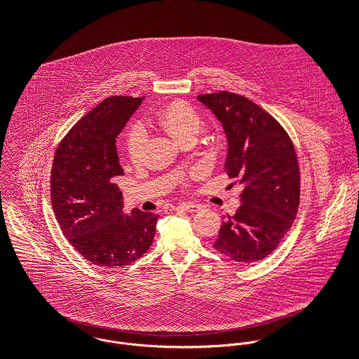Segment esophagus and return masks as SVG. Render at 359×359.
Here are the masks:
<instances>
[{"instance_id": "1", "label": "esophagus", "mask_w": 359, "mask_h": 359, "mask_svg": "<svg viewBox=\"0 0 359 359\" xmlns=\"http://www.w3.org/2000/svg\"><path fill=\"white\" fill-rule=\"evenodd\" d=\"M180 210L186 211V212H190V214H194V212H198L201 211V205L197 204V203H184L179 207Z\"/></svg>"}]
</instances>
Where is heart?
<instances>
[{"label": "heart", "instance_id": "obj_1", "mask_svg": "<svg viewBox=\"0 0 359 359\" xmlns=\"http://www.w3.org/2000/svg\"><path fill=\"white\" fill-rule=\"evenodd\" d=\"M154 123L169 137L182 142L189 137H196L200 130L201 120L197 111L186 102L175 100L165 106L154 118ZM144 133L134 128L127 138V151L133 162H138L144 149Z\"/></svg>", "mask_w": 359, "mask_h": 359}]
</instances>
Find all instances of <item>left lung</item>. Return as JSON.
Listing matches in <instances>:
<instances>
[{"instance_id": "8db88e82", "label": "left lung", "mask_w": 359, "mask_h": 359, "mask_svg": "<svg viewBox=\"0 0 359 359\" xmlns=\"http://www.w3.org/2000/svg\"><path fill=\"white\" fill-rule=\"evenodd\" d=\"M228 141L225 170L243 184L241 207L222 221L214 248L250 264L267 257L292 226L301 179L295 148L280 123L259 104L232 92L200 95Z\"/></svg>"}]
</instances>
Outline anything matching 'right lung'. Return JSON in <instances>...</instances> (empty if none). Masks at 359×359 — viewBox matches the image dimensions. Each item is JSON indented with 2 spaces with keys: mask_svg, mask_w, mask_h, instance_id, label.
<instances>
[{
  "mask_svg": "<svg viewBox=\"0 0 359 359\" xmlns=\"http://www.w3.org/2000/svg\"><path fill=\"white\" fill-rule=\"evenodd\" d=\"M145 96H111L86 113L60 142L51 169V205L74 249L103 269L138 260L152 245L158 215L123 211L114 177L123 176L116 138Z\"/></svg>",
  "mask_w": 359,
  "mask_h": 359,
  "instance_id": "right-lung-1",
  "label": "right lung"
}]
</instances>
